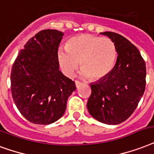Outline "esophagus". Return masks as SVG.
Returning a JSON list of instances; mask_svg holds the SVG:
<instances>
[{
  "label": "esophagus",
  "instance_id": "obj_1",
  "mask_svg": "<svg viewBox=\"0 0 154 154\" xmlns=\"http://www.w3.org/2000/svg\"><path fill=\"white\" fill-rule=\"evenodd\" d=\"M75 84H76V87L78 88L80 86V85H82V83L81 82H80V81H77V80H76V81H75Z\"/></svg>",
  "mask_w": 154,
  "mask_h": 154
}]
</instances>
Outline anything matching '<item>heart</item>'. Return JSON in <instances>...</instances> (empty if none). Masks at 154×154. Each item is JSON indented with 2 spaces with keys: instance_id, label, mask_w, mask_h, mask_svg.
<instances>
[{
  "instance_id": "1",
  "label": "heart",
  "mask_w": 154,
  "mask_h": 154,
  "mask_svg": "<svg viewBox=\"0 0 154 154\" xmlns=\"http://www.w3.org/2000/svg\"><path fill=\"white\" fill-rule=\"evenodd\" d=\"M57 56L60 67L67 75L71 76L80 62L82 74L98 81L106 77L113 69L117 48L110 38L82 34L69 38L65 48L58 50Z\"/></svg>"
}]
</instances>
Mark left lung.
Listing matches in <instances>:
<instances>
[{
    "label": "left lung",
    "mask_w": 154,
    "mask_h": 154,
    "mask_svg": "<svg viewBox=\"0 0 154 154\" xmlns=\"http://www.w3.org/2000/svg\"><path fill=\"white\" fill-rule=\"evenodd\" d=\"M116 43L117 60L107 76L90 84L87 109L101 123L119 124L137 108L145 90V62L135 45L115 32H103Z\"/></svg>",
    "instance_id": "1"
}]
</instances>
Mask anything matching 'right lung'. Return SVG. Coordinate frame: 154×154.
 Wrapping results in <instances>:
<instances>
[{
  "instance_id": "right-lung-1",
  "label": "right lung",
  "mask_w": 154,
  "mask_h": 154,
  "mask_svg": "<svg viewBox=\"0 0 154 154\" xmlns=\"http://www.w3.org/2000/svg\"><path fill=\"white\" fill-rule=\"evenodd\" d=\"M63 33L43 30L20 50L10 74L13 99L30 123L50 124L64 115L75 82L59 70L57 52Z\"/></svg>"
}]
</instances>
